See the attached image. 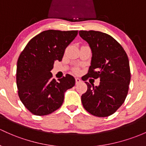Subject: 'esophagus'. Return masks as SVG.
<instances>
[{"label": "esophagus", "instance_id": "34e87169", "mask_svg": "<svg viewBox=\"0 0 146 146\" xmlns=\"http://www.w3.org/2000/svg\"><path fill=\"white\" fill-rule=\"evenodd\" d=\"M75 81H76V84H79V83L81 82V79H79V78H76V79H75Z\"/></svg>", "mask_w": 146, "mask_h": 146}]
</instances>
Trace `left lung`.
Wrapping results in <instances>:
<instances>
[{
    "mask_svg": "<svg viewBox=\"0 0 146 146\" xmlns=\"http://www.w3.org/2000/svg\"><path fill=\"white\" fill-rule=\"evenodd\" d=\"M79 35L88 43L92 51L88 77L100 79V85L89 83L81 95L84 109L92 115L107 117L123 104L131 79L129 59L121 45L113 37L95 31H80Z\"/></svg>",
    "mask_w": 146,
    "mask_h": 146,
    "instance_id": "1",
    "label": "left lung"
}]
</instances>
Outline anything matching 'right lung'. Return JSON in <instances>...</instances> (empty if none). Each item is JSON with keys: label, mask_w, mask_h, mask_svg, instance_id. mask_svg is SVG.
I'll return each instance as SVG.
<instances>
[{"label": "right lung", "mask_w": 146, "mask_h": 146, "mask_svg": "<svg viewBox=\"0 0 146 146\" xmlns=\"http://www.w3.org/2000/svg\"><path fill=\"white\" fill-rule=\"evenodd\" d=\"M78 31L48 30L31 39L20 54L17 66V86L21 102L36 115L51 113L63 103L64 94L75 85L72 76L58 81L51 70L56 60L61 61L65 48Z\"/></svg>", "instance_id": "add662e5"}]
</instances>
